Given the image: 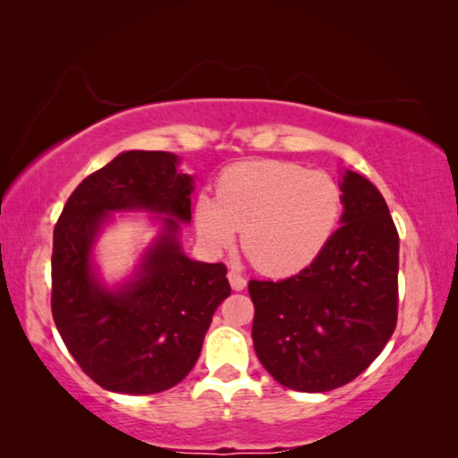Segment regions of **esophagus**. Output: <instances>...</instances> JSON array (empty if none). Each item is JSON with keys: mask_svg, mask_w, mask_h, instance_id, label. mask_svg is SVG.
Instances as JSON below:
<instances>
[{"mask_svg": "<svg viewBox=\"0 0 458 458\" xmlns=\"http://www.w3.org/2000/svg\"><path fill=\"white\" fill-rule=\"evenodd\" d=\"M228 281H230L232 291H244L246 278H244L242 275H240V273H236V270H230V273H228Z\"/></svg>", "mask_w": 458, "mask_h": 458, "instance_id": "34e87169", "label": "esophagus"}]
</instances>
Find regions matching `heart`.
I'll list each match as a JSON object with an SVG mask.
<instances>
[{"label":"heart","mask_w":458,"mask_h":458,"mask_svg":"<svg viewBox=\"0 0 458 458\" xmlns=\"http://www.w3.org/2000/svg\"><path fill=\"white\" fill-rule=\"evenodd\" d=\"M218 199L199 196L196 224L212 248H228L236 230L250 265L268 276L307 268L329 244L344 214V188L327 172L293 161H246L228 167Z\"/></svg>","instance_id":"b5f03b06"}]
</instances>
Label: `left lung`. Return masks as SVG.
I'll use <instances>...</instances> for the list:
<instances>
[{
  "mask_svg": "<svg viewBox=\"0 0 458 458\" xmlns=\"http://www.w3.org/2000/svg\"><path fill=\"white\" fill-rule=\"evenodd\" d=\"M341 226L299 275L250 281L252 341L265 369L299 392L358 377L398 321L400 238L386 199L360 174L344 177Z\"/></svg>",
  "mask_w": 458,
  "mask_h": 458,
  "instance_id": "1",
  "label": "left lung"
}]
</instances>
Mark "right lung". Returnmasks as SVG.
I'll return each mask as SVG.
<instances>
[{
    "mask_svg": "<svg viewBox=\"0 0 458 458\" xmlns=\"http://www.w3.org/2000/svg\"><path fill=\"white\" fill-rule=\"evenodd\" d=\"M191 177L167 151H125L79 183L54 226L52 317L92 382L121 394H157L190 374L212 315L230 294L226 265L185 257L180 220H191ZM167 213L168 232L138 281L100 287L89 268L96 232L114 209Z\"/></svg>",
    "mask_w": 458,
    "mask_h": 458,
    "instance_id": "add662e5",
    "label": "right lung"
}]
</instances>
